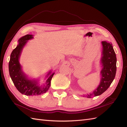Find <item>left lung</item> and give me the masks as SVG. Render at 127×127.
Here are the masks:
<instances>
[{
    "instance_id": "8db88e82",
    "label": "left lung",
    "mask_w": 127,
    "mask_h": 127,
    "mask_svg": "<svg viewBox=\"0 0 127 127\" xmlns=\"http://www.w3.org/2000/svg\"><path fill=\"white\" fill-rule=\"evenodd\" d=\"M102 52L101 63L102 69L101 79L99 85L92 93L87 94V98L100 95L108 88L116 76L117 71V58L112 44L107 41H102Z\"/></svg>"
}]
</instances>
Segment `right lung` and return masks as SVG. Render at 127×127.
Returning a JSON list of instances; mask_svg holds the SVG:
<instances>
[{"instance_id":"right-lung-1","label":"right lung","mask_w":127,"mask_h":127,"mask_svg":"<svg viewBox=\"0 0 127 127\" xmlns=\"http://www.w3.org/2000/svg\"><path fill=\"white\" fill-rule=\"evenodd\" d=\"M33 38L32 35L27 34L18 40L19 44L14 49L10 55L9 62V72L11 80L17 90L27 96H37L46 93L51 86V81L55 72L50 71L45 85L43 86L38 85L37 80L30 79L22 71L19 59L23 48L28 40Z\"/></svg>"}]
</instances>
